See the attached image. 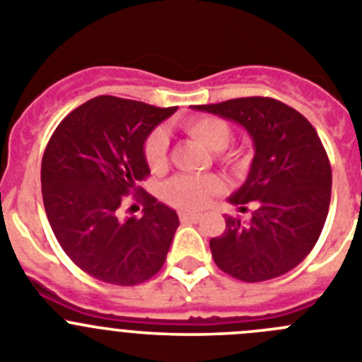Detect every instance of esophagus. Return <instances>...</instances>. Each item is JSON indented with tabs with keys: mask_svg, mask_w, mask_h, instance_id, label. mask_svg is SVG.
I'll list each match as a JSON object with an SVG mask.
<instances>
[{
	"mask_svg": "<svg viewBox=\"0 0 362 362\" xmlns=\"http://www.w3.org/2000/svg\"><path fill=\"white\" fill-rule=\"evenodd\" d=\"M179 219H181V223H199V221L203 219V216H201V214L181 212L179 214Z\"/></svg>",
	"mask_w": 362,
	"mask_h": 362,
	"instance_id": "obj_1",
	"label": "esophagus"
}]
</instances>
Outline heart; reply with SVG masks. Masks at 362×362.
<instances>
[{
  "label": "heart",
  "mask_w": 362,
  "mask_h": 362,
  "mask_svg": "<svg viewBox=\"0 0 362 362\" xmlns=\"http://www.w3.org/2000/svg\"><path fill=\"white\" fill-rule=\"evenodd\" d=\"M183 129L188 136L214 150L216 159L221 165L228 168H241L245 163L243 152L226 148L232 141V127L225 119L216 116H196L185 121ZM143 152L150 170H165L168 163V134L163 129L152 130L145 139ZM221 190H223V181L217 175L181 174L172 177L163 187V199L174 209L194 212L204 209L214 196L221 194Z\"/></svg>",
  "instance_id": "heart-1"
}]
</instances>
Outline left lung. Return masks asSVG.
<instances>
[{
	"label": "left lung",
	"mask_w": 362,
	"mask_h": 362,
	"mask_svg": "<svg viewBox=\"0 0 362 362\" xmlns=\"http://www.w3.org/2000/svg\"><path fill=\"white\" fill-rule=\"evenodd\" d=\"M197 110L243 124L255 146L250 174L228 197L252 221L226 217V228L210 239L221 270L245 283L279 277L312 252L325 226L332 196V166L317 132L296 108L274 98H238Z\"/></svg>",
	"instance_id": "obj_1"
}]
</instances>
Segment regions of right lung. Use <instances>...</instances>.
I'll list each match as a JSON object with an SVG mask.
<instances>
[{"label":"right lung","mask_w":362,"mask_h":362,"mask_svg":"<svg viewBox=\"0 0 362 362\" xmlns=\"http://www.w3.org/2000/svg\"><path fill=\"white\" fill-rule=\"evenodd\" d=\"M175 107L98 95L57 124L41 161L45 212L63 252L103 283L134 286L165 264L179 226L175 210L146 194L143 145ZM144 201L141 218H123L124 197Z\"/></svg>","instance_id":"1"}]
</instances>
